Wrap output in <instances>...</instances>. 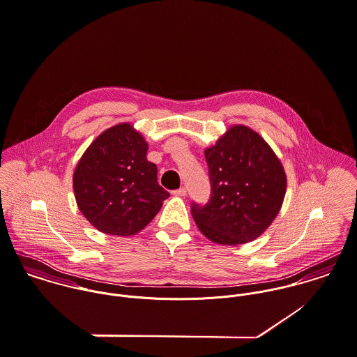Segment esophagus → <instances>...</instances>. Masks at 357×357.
Masks as SVG:
<instances>
[{
    "label": "esophagus",
    "instance_id": "esophagus-1",
    "mask_svg": "<svg viewBox=\"0 0 357 357\" xmlns=\"http://www.w3.org/2000/svg\"><path fill=\"white\" fill-rule=\"evenodd\" d=\"M186 193H188L186 188H179L178 190H174V192H172V195H175V196H181V197H185V196H186Z\"/></svg>",
    "mask_w": 357,
    "mask_h": 357
}]
</instances>
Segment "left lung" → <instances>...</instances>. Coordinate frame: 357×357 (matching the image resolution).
Listing matches in <instances>:
<instances>
[{"label": "left lung", "instance_id": "obj_1", "mask_svg": "<svg viewBox=\"0 0 357 357\" xmlns=\"http://www.w3.org/2000/svg\"><path fill=\"white\" fill-rule=\"evenodd\" d=\"M211 197L192 204L199 231L222 245H239L263 234L286 193V174L270 145L252 128L233 126L205 151Z\"/></svg>", "mask_w": 357, "mask_h": 357}]
</instances>
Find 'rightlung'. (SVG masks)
I'll use <instances>...</instances> for the list:
<instances>
[{"label":"right lung","mask_w":357,"mask_h":357,"mask_svg":"<svg viewBox=\"0 0 357 357\" xmlns=\"http://www.w3.org/2000/svg\"><path fill=\"white\" fill-rule=\"evenodd\" d=\"M146 153L144 137L130 123H121L100 134L80 158L74 172L77 204L101 233L137 234L169 197Z\"/></svg>","instance_id":"right-lung-1"}]
</instances>
